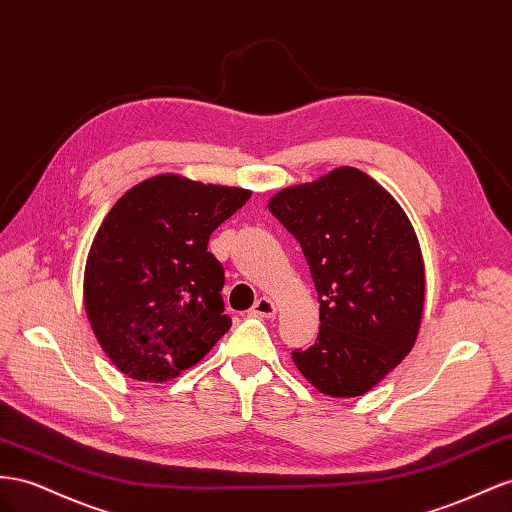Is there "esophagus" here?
<instances>
[{
	"instance_id": "34e87169",
	"label": "esophagus",
	"mask_w": 512,
	"mask_h": 512,
	"mask_svg": "<svg viewBox=\"0 0 512 512\" xmlns=\"http://www.w3.org/2000/svg\"><path fill=\"white\" fill-rule=\"evenodd\" d=\"M275 310H278V308H275V303L271 299L260 297L252 306L250 314L252 316H262V319H271V316H275Z\"/></svg>"
}]
</instances>
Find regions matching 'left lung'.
<instances>
[{
	"label": "left lung",
	"mask_w": 512,
	"mask_h": 512,
	"mask_svg": "<svg viewBox=\"0 0 512 512\" xmlns=\"http://www.w3.org/2000/svg\"><path fill=\"white\" fill-rule=\"evenodd\" d=\"M269 211L299 241L321 301L319 336L293 351L295 366L327 396L366 394L403 362L422 321L424 262L405 211L355 168L282 189Z\"/></svg>",
	"instance_id": "obj_1"
}]
</instances>
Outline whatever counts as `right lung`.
<instances>
[{
	"label": "right lung",
	"instance_id": "add662e5",
	"mask_svg": "<svg viewBox=\"0 0 512 512\" xmlns=\"http://www.w3.org/2000/svg\"><path fill=\"white\" fill-rule=\"evenodd\" d=\"M250 196L159 174L112 206L90 247L84 299L94 336L122 375L174 379L230 329L224 267L206 247Z\"/></svg>",
	"mask_w": 512,
	"mask_h": 512
}]
</instances>
